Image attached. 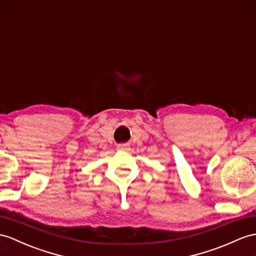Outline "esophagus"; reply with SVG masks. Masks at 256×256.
<instances>
[{
	"label": "esophagus",
	"instance_id": "obj_1",
	"mask_svg": "<svg viewBox=\"0 0 256 256\" xmlns=\"http://www.w3.org/2000/svg\"><path fill=\"white\" fill-rule=\"evenodd\" d=\"M129 146L126 144V143H122V144H118L117 146V150H120V151H126V150H128Z\"/></svg>",
	"mask_w": 256,
	"mask_h": 256
}]
</instances>
